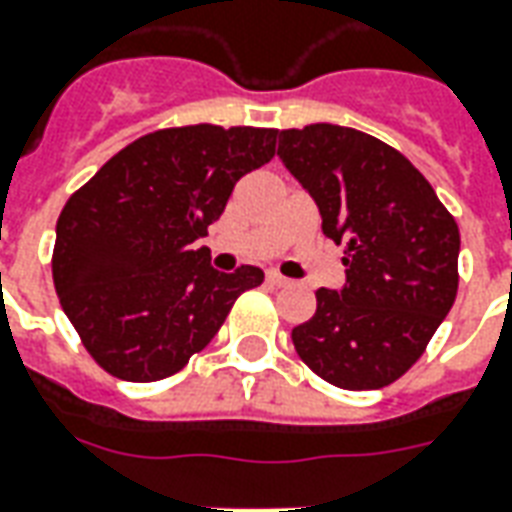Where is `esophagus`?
<instances>
[{
    "label": "esophagus",
    "mask_w": 512,
    "mask_h": 512,
    "mask_svg": "<svg viewBox=\"0 0 512 512\" xmlns=\"http://www.w3.org/2000/svg\"><path fill=\"white\" fill-rule=\"evenodd\" d=\"M266 277H268V282H271V285H280V288H282V285H291V280H288V277H282L280 271H268Z\"/></svg>",
    "instance_id": "obj_1"
}]
</instances>
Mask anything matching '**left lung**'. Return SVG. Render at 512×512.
I'll list each match as a JSON object with an SVG mask.
<instances>
[{
	"instance_id": "1",
	"label": "left lung",
	"mask_w": 512,
	"mask_h": 512,
	"mask_svg": "<svg viewBox=\"0 0 512 512\" xmlns=\"http://www.w3.org/2000/svg\"><path fill=\"white\" fill-rule=\"evenodd\" d=\"M277 135L282 166L313 196L324 235L346 244V282L318 288L313 318L291 332L296 355L346 391L385 388L455 305V219L424 174L374 135L338 124Z\"/></svg>"
}]
</instances>
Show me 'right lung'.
Returning <instances> with one entry per match:
<instances>
[{"label": "right lung", "instance_id": "add662e5", "mask_svg": "<svg viewBox=\"0 0 512 512\" xmlns=\"http://www.w3.org/2000/svg\"><path fill=\"white\" fill-rule=\"evenodd\" d=\"M277 130L194 124L124 146L57 219L52 277L63 313L107 374L155 382L216 338L257 266H210L207 227L235 182L274 157Z\"/></svg>", "mask_w": 512, "mask_h": 512}]
</instances>
